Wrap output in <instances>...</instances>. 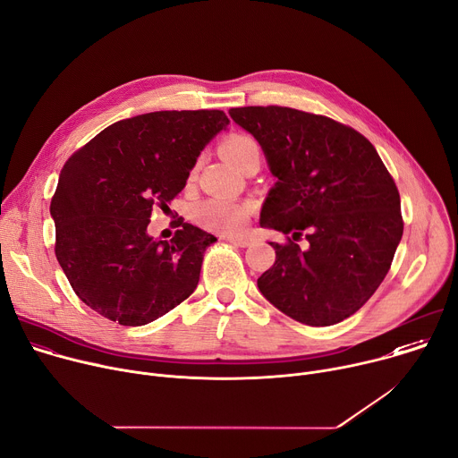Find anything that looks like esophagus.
I'll list each match as a JSON object with an SVG mask.
<instances>
[{"instance_id":"34e87169","label":"esophagus","mask_w":458,"mask_h":458,"mask_svg":"<svg viewBox=\"0 0 458 458\" xmlns=\"http://www.w3.org/2000/svg\"><path fill=\"white\" fill-rule=\"evenodd\" d=\"M224 240H227L229 243H233V245H236V247H247L249 243H250V240L249 238H245V236H222Z\"/></svg>"}]
</instances>
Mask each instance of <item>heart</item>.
I'll use <instances>...</instances> for the list:
<instances>
[{"label": "heart", "mask_w": 458, "mask_h": 458, "mask_svg": "<svg viewBox=\"0 0 458 458\" xmlns=\"http://www.w3.org/2000/svg\"><path fill=\"white\" fill-rule=\"evenodd\" d=\"M222 157L240 169L250 157H260L259 141L249 134H231L220 145ZM252 213L250 203H242L227 198H208L194 208V220L206 229L236 234L240 233Z\"/></svg>", "instance_id": "obj_1"}]
</instances>
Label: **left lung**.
<instances>
[{
    "mask_svg": "<svg viewBox=\"0 0 458 458\" xmlns=\"http://www.w3.org/2000/svg\"><path fill=\"white\" fill-rule=\"evenodd\" d=\"M229 114L259 140L278 178L260 225L285 242H271L276 260L259 289L301 324L349 318L384 282L403 233L400 194L377 148L322 114L280 106Z\"/></svg>",
    "mask_w": 458,
    "mask_h": 458,
    "instance_id": "1",
    "label": "left lung"
}]
</instances>
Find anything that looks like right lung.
Here are the masks:
<instances>
[{"label":"right lung","mask_w":458,"mask_h":458,"mask_svg":"<svg viewBox=\"0 0 458 458\" xmlns=\"http://www.w3.org/2000/svg\"><path fill=\"white\" fill-rule=\"evenodd\" d=\"M229 125L224 111H160L116 122L65 162L50 215L56 259L78 294L120 326H145L198 285L216 238L183 220L174 236L147 234L155 206L185 187L199 150Z\"/></svg>","instance_id":"add662e5"}]
</instances>
